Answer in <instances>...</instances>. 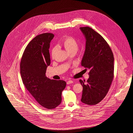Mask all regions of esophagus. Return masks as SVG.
Masks as SVG:
<instances>
[{
    "label": "esophagus",
    "mask_w": 133,
    "mask_h": 133,
    "mask_svg": "<svg viewBox=\"0 0 133 133\" xmlns=\"http://www.w3.org/2000/svg\"><path fill=\"white\" fill-rule=\"evenodd\" d=\"M73 83V81H72V80H69V81H68L67 82L66 84H71V83Z\"/></svg>",
    "instance_id": "1"
}]
</instances>
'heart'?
Wrapping results in <instances>:
<instances>
[{
  "label": "heart",
  "instance_id": "1",
  "mask_svg": "<svg viewBox=\"0 0 133 133\" xmlns=\"http://www.w3.org/2000/svg\"><path fill=\"white\" fill-rule=\"evenodd\" d=\"M62 45L65 50L69 53L76 52L79 48V44L77 40L72 36H68L64 38L62 41ZM56 51V47H53L51 50V54L54 58Z\"/></svg>",
  "mask_w": 133,
  "mask_h": 133
}]
</instances>
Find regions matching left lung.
I'll return each instance as SVG.
<instances>
[{
    "label": "left lung",
    "instance_id": "1",
    "mask_svg": "<svg viewBox=\"0 0 133 133\" xmlns=\"http://www.w3.org/2000/svg\"><path fill=\"white\" fill-rule=\"evenodd\" d=\"M86 39V49L81 65L90 70L89 78L80 80L83 86L81 101L96 105L108 93L114 77V57L105 39L89 27H81Z\"/></svg>",
    "mask_w": 133,
    "mask_h": 133
}]
</instances>
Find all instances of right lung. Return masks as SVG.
<instances>
[{
  "instance_id": "add662e5",
  "label": "right lung",
  "mask_w": 133,
  "mask_h": 133,
  "mask_svg": "<svg viewBox=\"0 0 133 133\" xmlns=\"http://www.w3.org/2000/svg\"><path fill=\"white\" fill-rule=\"evenodd\" d=\"M54 35L46 33L36 36L28 44L20 63V73L26 88L40 105L52 109L62 102V93L66 86L63 80L46 77L50 64V43Z\"/></svg>"
}]
</instances>
